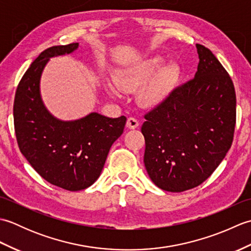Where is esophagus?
Returning a JSON list of instances; mask_svg holds the SVG:
<instances>
[{"instance_id":"esophagus-1","label":"esophagus","mask_w":251,"mask_h":251,"mask_svg":"<svg viewBox=\"0 0 251 251\" xmlns=\"http://www.w3.org/2000/svg\"><path fill=\"white\" fill-rule=\"evenodd\" d=\"M126 126L128 127L129 129H135V128H137L138 126H139V121H138L136 117L130 116V117H128V119H127Z\"/></svg>"}]
</instances>
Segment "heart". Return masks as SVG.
Masks as SVG:
<instances>
[{
  "label": "heart",
  "instance_id": "1",
  "mask_svg": "<svg viewBox=\"0 0 251 251\" xmlns=\"http://www.w3.org/2000/svg\"><path fill=\"white\" fill-rule=\"evenodd\" d=\"M162 65L163 58L159 56H154L135 62L119 71L116 74L115 83L125 92H135L143 86ZM176 78H177V70L174 66L162 68L151 81L140 90L139 101L143 105L155 104L163 98L164 94ZM105 89L110 95H119V89L110 81L105 82Z\"/></svg>",
  "mask_w": 251,
  "mask_h": 251
}]
</instances>
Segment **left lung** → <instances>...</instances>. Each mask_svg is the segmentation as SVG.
Wrapping results in <instances>:
<instances>
[{
  "label": "left lung",
  "mask_w": 251,
  "mask_h": 251,
  "mask_svg": "<svg viewBox=\"0 0 251 251\" xmlns=\"http://www.w3.org/2000/svg\"><path fill=\"white\" fill-rule=\"evenodd\" d=\"M195 77L145 114V166L154 184L183 192L201 184L226 157L236 124L235 88L210 50L196 44Z\"/></svg>",
  "instance_id": "8db88e82"
}]
</instances>
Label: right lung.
Returning <instances> with one entry per match:
<instances>
[{"instance_id":"1","label":"right lung","mask_w":251,"mask_h":251,"mask_svg":"<svg viewBox=\"0 0 251 251\" xmlns=\"http://www.w3.org/2000/svg\"><path fill=\"white\" fill-rule=\"evenodd\" d=\"M78 43L49 47L31 63L16 89L14 126L20 152L47 182L68 191L92 185L100 176L111 146L126 117L90 113L74 122L55 119L40 96L41 74L50 57L76 50Z\"/></svg>"}]
</instances>
